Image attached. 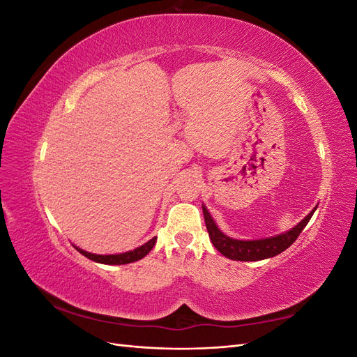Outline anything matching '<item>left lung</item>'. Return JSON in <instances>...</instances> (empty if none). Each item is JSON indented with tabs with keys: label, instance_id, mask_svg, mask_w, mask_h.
Instances as JSON below:
<instances>
[{
	"label": "left lung",
	"instance_id": "8db88e82",
	"mask_svg": "<svg viewBox=\"0 0 357 357\" xmlns=\"http://www.w3.org/2000/svg\"><path fill=\"white\" fill-rule=\"evenodd\" d=\"M317 205L291 229L274 236H266V238H261V240L231 238V236L223 234L219 229V226L215 225V222L213 220L211 214L208 213L205 205H202V213H204L205 226H207L210 240L213 245L218 248L223 256L232 259V261L255 262V261H264V259H268V257H274L294 244L295 240L299 236V234L302 232V229H304L307 223L310 222L311 215L314 214Z\"/></svg>",
	"mask_w": 357,
	"mask_h": 357
}]
</instances>
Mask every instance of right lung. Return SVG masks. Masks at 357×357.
<instances>
[{
    "label": "right lung",
    "instance_id": "obj_1",
    "mask_svg": "<svg viewBox=\"0 0 357 357\" xmlns=\"http://www.w3.org/2000/svg\"><path fill=\"white\" fill-rule=\"evenodd\" d=\"M155 243H156V236H153L152 240H149L143 245L134 248V250H129V252H125V253H116V255L89 253V252L83 250V248H80L77 245H74V248L77 252H80L83 256L91 259V261H93V262L104 264V265H126V264H131V262L139 261V259H143L150 250H152Z\"/></svg>",
    "mask_w": 357,
    "mask_h": 357
}]
</instances>
